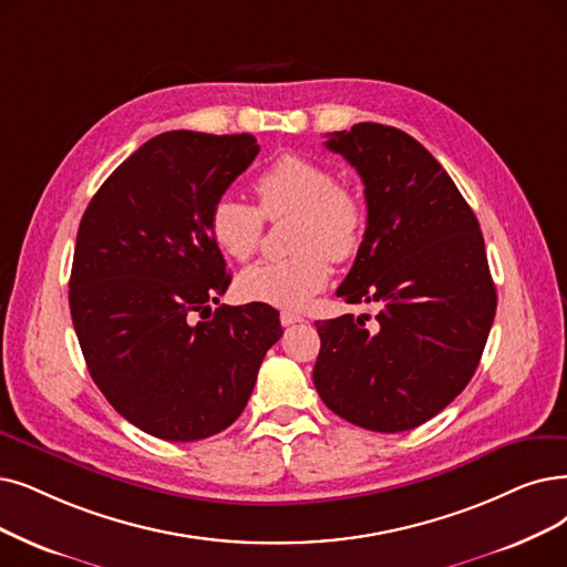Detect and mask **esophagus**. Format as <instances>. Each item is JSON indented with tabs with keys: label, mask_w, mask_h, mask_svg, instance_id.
<instances>
[{
	"label": "esophagus",
	"mask_w": 567,
	"mask_h": 567,
	"mask_svg": "<svg viewBox=\"0 0 567 567\" xmlns=\"http://www.w3.org/2000/svg\"><path fill=\"white\" fill-rule=\"evenodd\" d=\"M281 326H292V323H302L305 316H300L298 311H281Z\"/></svg>",
	"instance_id": "esophagus-1"
}]
</instances>
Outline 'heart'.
I'll use <instances>...</instances> for the list:
<instances>
[{"mask_svg": "<svg viewBox=\"0 0 567 567\" xmlns=\"http://www.w3.org/2000/svg\"><path fill=\"white\" fill-rule=\"evenodd\" d=\"M254 193L258 209L235 197L216 199L207 216L209 237L223 256L244 262L258 251L265 218H296L290 246L298 254L244 269L237 292L246 302L300 307L328 284L330 258L344 262L355 256L365 233V207L351 188L337 184L330 167L298 153L267 165L254 181Z\"/></svg>", "mask_w": 567, "mask_h": 567, "instance_id": "b5f03b06", "label": "heart"}]
</instances>
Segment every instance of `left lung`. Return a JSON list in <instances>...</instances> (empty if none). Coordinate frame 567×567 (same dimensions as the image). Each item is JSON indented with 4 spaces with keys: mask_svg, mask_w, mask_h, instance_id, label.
<instances>
[{
    "mask_svg": "<svg viewBox=\"0 0 567 567\" xmlns=\"http://www.w3.org/2000/svg\"><path fill=\"white\" fill-rule=\"evenodd\" d=\"M365 186L368 228L337 296L379 313L316 321L313 386L374 433L440 414L477 370L495 319L480 220L444 167L410 134L379 123L332 132Z\"/></svg>",
    "mask_w": 567,
    "mask_h": 567,
    "instance_id": "1",
    "label": "left lung"
}]
</instances>
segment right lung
I'll list each match as a JSON object with an SVG mask.
<instances>
[{
    "label": "right lung",
    "mask_w": 567,
    "mask_h": 567,
    "mask_svg": "<svg viewBox=\"0 0 567 567\" xmlns=\"http://www.w3.org/2000/svg\"><path fill=\"white\" fill-rule=\"evenodd\" d=\"M258 151L254 134L163 132L81 218L70 309L85 365L113 410L153 437L195 442L233 425L284 334L269 305L210 309L230 275L207 216Z\"/></svg>",
    "instance_id": "right-lung-1"
}]
</instances>
